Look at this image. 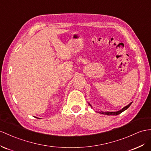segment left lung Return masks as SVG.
<instances>
[{"label": "left lung", "mask_w": 151, "mask_h": 151, "mask_svg": "<svg viewBox=\"0 0 151 151\" xmlns=\"http://www.w3.org/2000/svg\"><path fill=\"white\" fill-rule=\"evenodd\" d=\"M131 103H132V102L130 103L129 104V105H127V106L124 107L123 109H122L121 110H119V111H106V112H105V111H99V113L101 114L107 115H119V114H121L122 112H123L124 111H125L126 110H127V109H128V108L129 107V106L131 105ZM88 105H89L91 106V108H92V105H91L90 103H88Z\"/></svg>", "instance_id": "1"}]
</instances>
